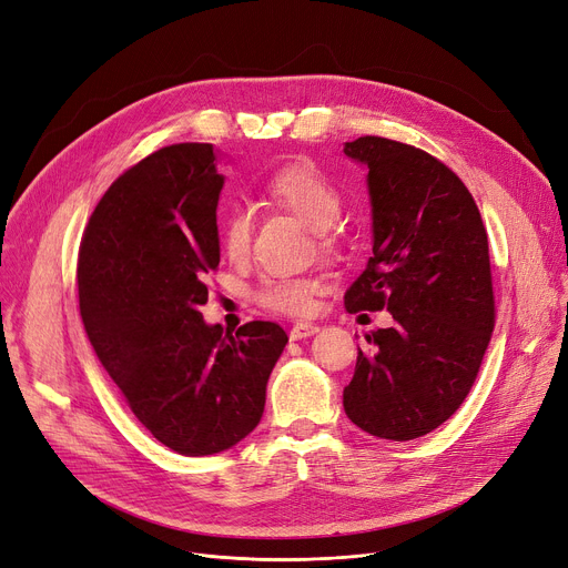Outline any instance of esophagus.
<instances>
[{
  "label": "esophagus",
  "instance_id": "obj_1",
  "mask_svg": "<svg viewBox=\"0 0 568 568\" xmlns=\"http://www.w3.org/2000/svg\"><path fill=\"white\" fill-rule=\"evenodd\" d=\"M320 327L317 325H311V323H294L292 329H290V338L292 341H302L306 336H313Z\"/></svg>",
  "mask_w": 568,
  "mask_h": 568
}]
</instances>
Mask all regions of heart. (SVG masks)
Wrapping results in <instances>:
<instances>
[{
    "label": "heart",
    "instance_id": "heart-1",
    "mask_svg": "<svg viewBox=\"0 0 568 568\" xmlns=\"http://www.w3.org/2000/svg\"><path fill=\"white\" fill-rule=\"evenodd\" d=\"M262 190L266 200L315 230L320 248H336L338 236L334 225L343 213V194L323 169L308 160L292 162L274 171ZM217 236L220 248L232 262L245 260L253 241L251 213L243 206H227L220 215ZM325 287L327 278L323 276H264L253 287V302L271 313L308 315L315 308V297Z\"/></svg>",
    "mask_w": 568,
    "mask_h": 568
}]
</instances>
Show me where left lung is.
<instances>
[{
    "mask_svg": "<svg viewBox=\"0 0 568 568\" xmlns=\"http://www.w3.org/2000/svg\"><path fill=\"white\" fill-rule=\"evenodd\" d=\"M345 155L368 169L374 257L345 308L394 325L366 336L343 408L366 434L410 440L440 427L474 387L495 329L487 230L450 166L402 141L359 136Z\"/></svg>",
    "mask_w": 568,
    "mask_h": 568,
    "instance_id": "8db88e82",
    "label": "left lung"
}]
</instances>
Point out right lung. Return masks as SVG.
Returning a JSON list of instances; mask_svg holds the SVG:
<instances>
[{"mask_svg": "<svg viewBox=\"0 0 568 568\" xmlns=\"http://www.w3.org/2000/svg\"><path fill=\"white\" fill-rule=\"evenodd\" d=\"M225 179L211 143L164 145L111 183L79 248V306L97 359L136 420L181 455L223 453L262 420L287 334L253 320L225 334L196 311L220 264Z\"/></svg>", "mask_w": 568, "mask_h": 568, "instance_id": "1", "label": "right lung"}]
</instances>
